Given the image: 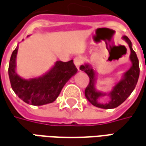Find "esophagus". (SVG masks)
Wrapping results in <instances>:
<instances>
[{"instance_id": "esophagus-1", "label": "esophagus", "mask_w": 146, "mask_h": 146, "mask_svg": "<svg viewBox=\"0 0 146 146\" xmlns=\"http://www.w3.org/2000/svg\"><path fill=\"white\" fill-rule=\"evenodd\" d=\"M74 63H75V65L76 66V68H78V70H79V67L82 64V59L80 56H77L74 59Z\"/></svg>"}]
</instances>
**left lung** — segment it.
<instances>
[{"instance_id": "1", "label": "left lung", "mask_w": 146, "mask_h": 146, "mask_svg": "<svg viewBox=\"0 0 146 146\" xmlns=\"http://www.w3.org/2000/svg\"><path fill=\"white\" fill-rule=\"evenodd\" d=\"M122 38L127 43L131 50L130 60L131 62V66L127 71L123 74L120 80L115 82L110 92L103 93L97 90L95 87V85L97 83V75L96 71L91 65L86 63L80 66V70L86 72L90 78L89 85L85 90V96L93 105L98 108L104 109L116 108L126 101L137 85L140 73L138 59L135 52L133 50L131 40L127 36H123ZM105 96L110 97V101L106 103L100 102V98Z\"/></svg>"}]
</instances>
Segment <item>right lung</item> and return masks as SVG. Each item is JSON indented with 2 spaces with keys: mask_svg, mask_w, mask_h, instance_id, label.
I'll list each match as a JSON object with an SVG mask.
<instances>
[{
  "mask_svg": "<svg viewBox=\"0 0 146 146\" xmlns=\"http://www.w3.org/2000/svg\"><path fill=\"white\" fill-rule=\"evenodd\" d=\"M19 45L12 52L9 66V75L13 91L29 104L40 106L52 103L60 94L66 82L77 73L73 60L56 61L50 70L37 78L26 79L16 72Z\"/></svg>",
  "mask_w": 146,
  "mask_h": 146,
  "instance_id": "1",
  "label": "right lung"
}]
</instances>
